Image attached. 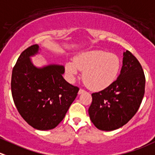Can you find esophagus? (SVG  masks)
<instances>
[{
    "instance_id": "34e87169",
    "label": "esophagus",
    "mask_w": 155,
    "mask_h": 155,
    "mask_svg": "<svg viewBox=\"0 0 155 155\" xmlns=\"http://www.w3.org/2000/svg\"><path fill=\"white\" fill-rule=\"evenodd\" d=\"M84 92H85V90L79 89V92H78V94H82V93H84Z\"/></svg>"
}]
</instances>
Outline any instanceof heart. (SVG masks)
<instances>
[{"instance_id":"obj_1","label":"heart","mask_w":155,"mask_h":155,"mask_svg":"<svg viewBox=\"0 0 155 155\" xmlns=\"http://www.w3.org/2000/svg\"><path fill=\"white\" fill-rule=\"evenodd\" d=\"M121 67L120 60L114 54L104 51H90L78 54L74 61H67L65 71L69 79L74 80L79 70L82 79L91 90L100 91L112 85L117 78Z\"/></svg>"}]
</instances>
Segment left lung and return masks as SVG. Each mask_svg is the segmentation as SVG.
Segmentation results:
<instances>
[{"label":"left lung","mask_w":155,"mask_h":155,"mask_svg":"<svg viewBox=\"0 0 155 155\" xmlns=\"http://www.w3.org/2000/svg\"><path fill=\"white\" fill-rule=\"evenodd\" d=\"M123 56V66L117 80L105 89L91 94L89 117L102 131H113L127 124L139 110L145 94L142 66L129 51Z\"/></svg>","instance_id":"8db88e82"}]
</instances>
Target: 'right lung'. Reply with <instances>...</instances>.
<instances>
[{
  "mask_svg": "<svg viewBox=\"0 0 155 155\" xmlns=\"http://www.w3.org/2000/svg\"><path fill=\"white\" fill-rule=\"evenodd\" d=\"M40 51L39 46L34 45L21 54L12 72L11 90L22 117L33 128L45 131L63 120L79 88L64 79L63 65H34L31 58Z\"/></svg>",
  "mask_w": 155,
  "mask_h": 155,
  "instance_id": "add662e5",
  "label": "right lung"
}]
</instances>
